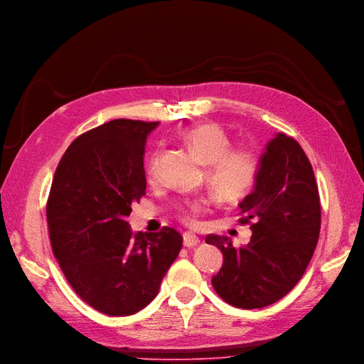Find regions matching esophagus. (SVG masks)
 I'll return each instance as SVG.
<instances>
[{
    "mask_svg": "<svg viewBox=\"0 0 364 364\" xmlns=\"http://www.w3.org/2000/svg\"><path fill=\"white\" fill-rule=\"evenodd\" d=\"M198 243H199V238H198L196 234L189 232V231L183 234V245H184L186 247H193V246H196Z\"/></svg>",
    "mask_w": 364,
    "mask_h": 364,
    "instance_id": "obj_1",
    "label": "esophagus"
}]
</instances>
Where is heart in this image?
<instances>
[{
    "label": "heart",
    "mask_w": 364,
    "mask_h": 364,
    "mask_svg": "<svg viewBox=\"0 0 364 364\" xmlns=\"http://www.w3.org/2000/svg\"><path fill=\"white\" fill-rule=\"evenodd\" d=\"M181 138L195 156L207 165L205 181L211 192L223 203L243 198L257 180L259 164L258 157L249 148H231L228 133L218 124L203 123L183 132ZM148 177H157V159L151 157L148 164ZM207 204L205 199L195 200L189 213L195 214Z\"/></svg>",
    "instance_id": "obj_1"
}]
</instances>
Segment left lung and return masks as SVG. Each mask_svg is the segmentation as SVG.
Segmentation results:
<instances>
[{
    "label": "left lung",
    "instance_id": "1",
    "mask_svg": "<svg viewBox=\"0 0 364 364\" xmlns=\"http://www.w3.org/2000/svg\"><path fill=\"white\" fill-rule=\"evenodd\" d=\"M250 223V241L235 249L223 235H207L223 265L211 284L219 297L240 309H259L280 300L299 284L315 252L319 193L311 161L285 133L268 141L253 191L238 204Z\"/></svg>",
    "mask_w": 364,
    "mask_h": 364
}]
</instances>
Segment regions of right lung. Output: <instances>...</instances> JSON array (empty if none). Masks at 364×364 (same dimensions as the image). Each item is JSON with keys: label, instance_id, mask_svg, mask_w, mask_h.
Returning a JSON list of instances; mask_svg holds the SVG:
<instances>
[{"label": "right lung", "instance_id": "right-lung-1", "mask_svg": "<svg viewBox=\"0 0 364 364\" xmlns=\"http://www.w3.org/2000/svg\"><path fill=\"white\" fill-rule=\"evenodd\" d=\"M157 126L119 118L80 134L53 175L46 205L53 255L79 297L106 315L150 304L181 250L172 228L133 232L127 222L145 195V141Z\"/></svg>", "mask_w": 364, "mask_h": 364}]
</instances>
